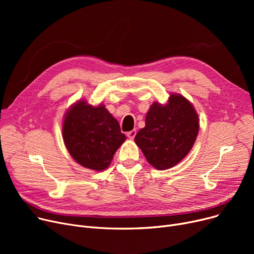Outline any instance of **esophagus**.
<instances>
[{
	"label": "esophagus",
	"mask_w": 254,
	"mask_h": 254,
	"mask_svg": "<svg viewBox=\"0 0 254 254\" xmlns=\"http://www.w3.org/2000/svg\"><path fill=\"white\" fill-rule=\"evenodd\" d=\"M136 134H137V130H136V129H132V130H130V131L127 132V137H128L129 139H134V138L136 137Z\"/></svg>",
	"instance_id": "obj_1"
}]
</instances>
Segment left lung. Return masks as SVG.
Returning <instances> with one entry per match:
<instances>
[{
    "instance_id": "left-lung-1",
    "label": "left lung",
    "mask_w": 254,
    "mask_h": 254,
    "mask_svg": "<svg viewBox=\"0 0 254 254\" xmlns=\"http://www.w3.org/2000/svg\"><path fill=\"white\" fill-rule=\"evenodd\" d=\"M198 127V117L190 102L173 93L168 104L151 105L145 127L138 131L135 142L152 167L167 170L189 154Z\"/></svg>"
}]
</instances>
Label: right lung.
Returning a JSON list of instances; mask_svg holds the SVG:
<instances>
[{
  "mask_svg": "<svg viewBox=\"0 0 254 254\" xmlns=\"http://www.w3.org/2000/svg\"><path fill=\"white\" fill-rule=\"evenodd\" d=\"M63 138L66 149L84 168L103 171L125 141L117 120L104 105L93 107L78 101L65 113Z\"/></svg>",
  "mask_w": 254,
  "mask_h": 254,
  "instance_id": "1",
  "label": "right lung"
}]
</instances>
